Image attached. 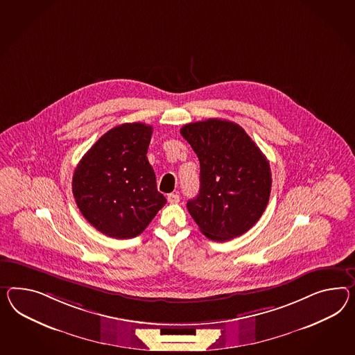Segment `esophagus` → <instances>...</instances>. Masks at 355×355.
Masks as SVG:
<instances>
[{
  "label": "esophagus",
  "mask_w": 355,
  "mask_h": 355,
  "mask_svg": "<svg viewBox=\"0 0 355 355\" xmlns=\"http://www.w3.org/2000/svg\"><path fill=\"white\" fill-rule=\"evenodd\" d=\"M167 200H168L170 203H178V202L180 200V196H179L178 193H171V194L167 196Z\"/></svg>",
  "instance_id": "34e87169"
}]
</instances>
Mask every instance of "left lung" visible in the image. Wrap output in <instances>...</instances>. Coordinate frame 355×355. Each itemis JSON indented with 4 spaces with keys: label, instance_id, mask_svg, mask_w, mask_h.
Listing matches in <instances>:
<instances>
[{
    "label": "left lung",
    "instance_id": "8db88e82",
    "mask_svg": "<svg viewBox=\"0 0 355 355\" xmlns=\"http://www.w3.org/2000/svg\"><path fill=\"white\" fill-rule=\"evenodd\" d=\"M180 134L200 159V193L187 203L191 218L212 241L242 236L269 202L272 173L266 157L243 128L225 119L191 122Z\"/></svg>",
    "mask_w": 355,
    "mask_h": 355
}]
</instances>
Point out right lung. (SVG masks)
I'll list each match as a JSON object with an SVG mask.
<instances>
[{
  "label": "right lung",
  "instance_id": "right-lung-1",
  "mask_svg": "<svg viewBox=\"0 0 355 355\" xmlns=\"http://www.w3.org/2000/svg\"><path fill=\"white\" fill-rule=\"evenodd\" d=\"M152 131L141 122L116 126L89 149L74 170L76 203L83 218L105 236H139L166 203L146 158Z\"/></svg>",
  "mask_w": 355,
  "mask_h": 355
}]
</instances>
